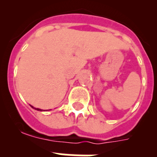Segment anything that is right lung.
I'll use <instances>...</instances> for the list:
<instances>
[{
    "label": "right lung",
    "mask_w": 157,
    "mask_h": 157,
    "mask_svg": "<svg viewBox=\"0 0 157 157\" xmlns=\"http://www.w3.org/2000/svg\"><path fill=\"white\" fill-rule=\"evenodd\" d=\"M30 106H31V105H30ZM32 108H33V109H36V110H37V111H42L41 110V109H35V108H34V107L33 106H31Z\"/></svg>",
    "instance_id": "1"
}]
</instances>
